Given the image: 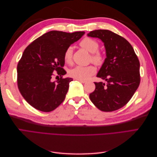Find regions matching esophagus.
Returning <instances> with one entry per match:
<instances>
[{"label":"esophagus","mask_w":157,"mask_h":157,"mask_svg":"<svg viewBox=\"0 0 157 157\" xmlns=\"http://www.w3.org/2000/svg\"><path fill=\"white\" fill-rule=\"evenodd\" d=\"M77 80H78V81H79L80 82H81V83H85L86 82V80H78V79H77Z\"/></svg>","instance_id":"obj_1"}]
</instances>
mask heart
Here are the masks:
<instances>
[{
    "mask_svg": "<svg viewBox=\"0 0 157 157\" xmlns=\"http://www.w3.org/2000/svg\"><path fill=\"white\" fill-rule=\"evenodd\" d=\"M80 46L91 53V61L97 65H101L105 61V56L101 52L98 50V42L93 39L89 37H85L80 42ZM73 56L72 47H68L65 50L64 53V60L65 62H71ZM96 69L94 65H90L88 66L77 65L69 70V75L71 77L78 80H86L96 73Z\"/></svg>",
    "mask_w": 157,
    "mask_h": 157,
    "instance_id": "b5f03b06",
    "label": "heart"
}]
</instances>
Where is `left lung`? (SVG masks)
I'll return each instance as SVG.
<instances>
[{
  "label": "left lung",
  "mask_w": 157,
  "mask_h": 157,
  "mask_svg": "<svg viewBox=\"0 0 157 157\" xmlns=\"http://www.w3.org/2000/svg\"><path fill=\"white\" fill-rule=\"evenodd\" d=\"M88 36L101 40L106 51V58L97 74L106 83L94 82L96 89L90 99L99 110L116 111L130 100L139 86V59L129 42L111 31L95 30Z\"/></svg>",
  "instance_id": "left-lung-1"
}]
</instances>
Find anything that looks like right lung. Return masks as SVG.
I'll use <instances>...</instances> for the list:
<instances>
[{
	"label": "right lung",
	"mask_w": 157,
	"mask_h": 157,
	"mask_svg": "<svg viewBox=\"0 0 157 157\" xmlns=\"http://www.w3.org/2000/svg\"><path fill=\"white\" fill-rule=\"evenodd\" d=\"M84 33L51 31L37 38L25 49L17 67V86L32 107L50 112L63 101L69 82L73 80L63 78L67 73L63 68L65 51ZM54 71L61 77L53 82L51 77Z\"/></svg>",
	"instance_id": "1"
}]
</instances>
